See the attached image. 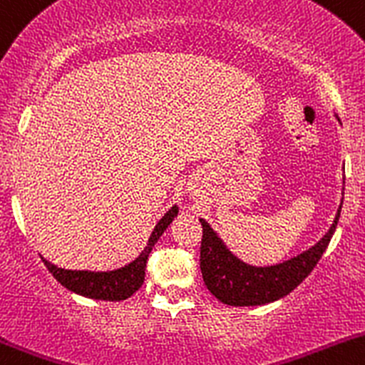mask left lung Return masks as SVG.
<instances>
[{
	"mask_svg": "<svg viewBox=\"0 0 365 365\" xmlns=\"http://www.w3.org/2000/svg\"><path fill=\"white\" fill-rule=\"evenodd\" d=\"M341 202L336 220L323 237L309 250L281 264L269 267L250 265L235 257L220 235L200 220L204 235L200 246V270L207 290L228 306H262L274 302L295 290L311 274L329 246L341 216Z\"/></svg>",
	"mask_w": 365,
	"mask_h": 365,
	"instance_id": "obj_1",
	"label": "left lung"
}]
</instances>
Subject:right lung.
<instances>
[{
    "label": "right lung",
    "instance_id": "add662e5",
    "mask_svg": "<svg viewBox=\"0 0 365 365\" xmlns=\"http://www.w3.org/2000/svg\"><path fill=\"white\" fill-rule=\"evenodd\" d=\"M179 207L172 205L165 212V216L158 221V225L153 230L151 237L148 240V246L144 247L140 255L133 262L121 267V269L107 270V272H93V270H70L61 269V267L51 264L42 257V262L48 269V272L59 281L65 288H68L73 294H78L88 299L96 300H126L131 297L138 288L142 287L145 277V264H148L149 253L153 251L158 239L163 235L168 225L178 216Z\"/></svg>",
    "mask_w": 365,
    "mask_h": 365
}]
</instances>
